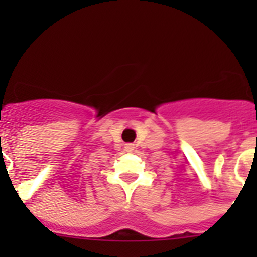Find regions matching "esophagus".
I'll list each match as a JSON object with an SVG mask.
<instances>
[{
	"label": "esophagus",
	"instance_id": "esophagus-1",
	"mask_svg": "<svg viewBox=\"0 0 257 257\" xmlns=\"http://www.w3.org/2000/svg\"><path fill=\"white\" fill-rule=\"evenodd\" d=\"M126 148L128 149V151H131V149L134 148V145H133V144H127V145H126Z\"/></svg>",
	"mask_w": 257,
	"mask_h": 257
}]
</instances>
